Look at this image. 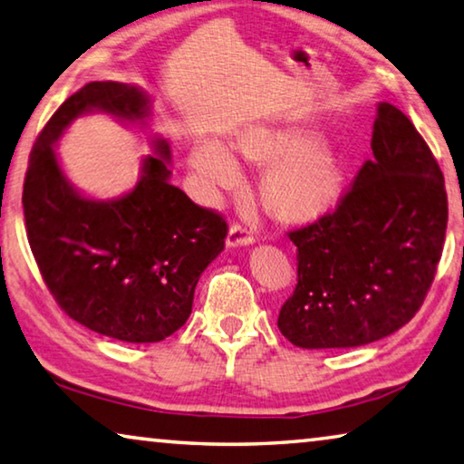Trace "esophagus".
<instances>
[{
  "label": "esophagus",
  "mask_w": 464,
  "mask_h": 464,
  "mask_svg": "<svg viewBox=\"0 0 464 464\" xmlns=\"http://www.w3.org/2000/svg\"><path fill=\"white\" fill-rule=\"evenodd\" d=\"M256 239V233L251 229L249 225L246 223H233L229 227V235H227V246H249V243H254Z\"/></svg>",
  "instance_id": "34e87169"
}]
</instances>
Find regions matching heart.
<instances>
[{
	"instance_id": "b5f03b06",
	"label": "heart",
	"mask_w": 464,
	"mask_h": 464,
	"mask_svg": "<svg viewBox=\"0 0 464 464\" xmlns=\"http://www.w3.org/2000/svg\"><path fill=\"white\" fill-rule=\"evenodd\" d=\"M249 155L280 161L268 179L270 202L286 215H304L332 198L335 188L334 161L324 149H304V140L290 132H260L249 140ZM194 169L218 190L237 186L241 168L225 147L204 143L194 151Z\"/></svg>"
}]
</instances>
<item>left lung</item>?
Returning a JSON list of instances; mask_svg holds the SVG:
<instances>
[{"label":"left lung","instance_id":"obj_1","mask_svg":"<svg viewBox=\"0 0 464 464\" xmlns=\"http://www.w3.org/2000/svg\"><path fill=\"white\" fill-rule=\"evenodd\" d=\"M372 160L337 207L288 231L296 286L278 329L298 348H354L420 311L442 257L449 198L434 153L401 110L382 102Z\"/></svg>","mask_w":464,"mask_h":464}]
</instances>
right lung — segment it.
<instances>
[{
	"label": "right lung",
	"mask_w": 464,
	"mask_h": 464,
	"mask_svg": "<svg viewBox=\"0 0 464 464\" xmlns=\"http://www.w3.org/2000/svg\"><path fill=\"white\" fill-rule=\"evenodd\" d=\"M92 108L140 121L147 96L127 83L92 82L44 124L22 194L30 249L49 293L77 324L121 342H161L190 317L196 282L223 251L229 227L169 184V145L160 139V157H147L132 192L108 202L77 194L53 145Z\"/></svg>",
	"instance_id": "right-lung-1"
}]
</instances>
